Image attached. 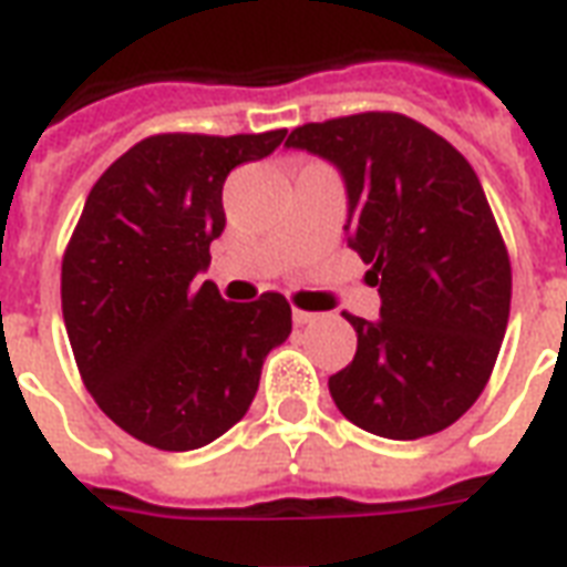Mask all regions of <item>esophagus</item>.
Masks as SVG:
<instances>
[{"label":"esophagus","mask_w":567,"mask_h":567,"mask_svg":"<svg viewBox=\"0 0 567 567\" xmlns=\"http://www.w3.org/2000/svg\"><path fill=\"white\" fill-rule=\"evenodd\" d=\"M291 318H293V323H300V327H302V323H312L315 318H318V315H315V312H302V309H293Z\"/></svg>","instance_id":"1"}]
</instances>
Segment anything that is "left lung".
Returning <instances> with one entry per match:
<instances>
[{"instance_id":"8db88e82","label":"left lung","mask_w":567,"mask_h":567,"mask_svg":"<svg viewBox=\"0 0 567 567\" xmlns=\"http://www.w3.org/2000/svg\"><path fill=\"white\" fill-rule=\"evenodd\" d=\"M288 148L339 168L348 246L380 318H344L357 357L330 378L341 416L386 440L437 434L482 395L512 309V265L464 154L399 112L291 130Z\"/></svg>"}]
</instances>
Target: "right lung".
<instances>
[{
	"instance_id": "add662e5",
	"label": "right lung",
	"mask_w": 567,
	"mask_h": 567,
	"mask_svg": "<svg viewBox=\"0 0 567 567\" xmlns=\"http://www.w3.org/2000/svg\"><path fill=\"white\" fill-rule=\"evenodd\" d=\"M285 130L163 133L94 184L62 261V315L97 408L163 452H193L237 425L267 353L291 336L282 293L226 302L210 244L226 228L223 184L274 154Z\"/></svg>"
}]
</instances>
